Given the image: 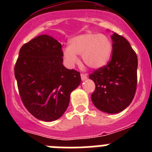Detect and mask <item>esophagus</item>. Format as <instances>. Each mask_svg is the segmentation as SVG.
Segmentation results:
<instances>
[{
    "label": "esophagus",
    "instance_id": "esophagus-1",
    "mask_svg": "<svg viewBox=\"0 0 152 152\" xmlns=\"http://www.w3.org/2000/svg\"><path fill=\"white\" fill-rule=\"evenodd\" d=\"M80 77H81V80H87V78H88L87 75H84V74H80Z\"/></svg>",
    "mask_w": 152,
    "mask_h": 152
}]
</instances>
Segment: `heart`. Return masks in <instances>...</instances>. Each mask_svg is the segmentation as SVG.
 Listing matches in <instances>:
<instances>
[{"mask_svg": "<svg viewBox=\"0 0 152 152\" xmlns=\"http://www.w3.org/2000/svg\"><path fill=\"white\" fill-rule=\"evenodd\" d=\"M113 44L110 39L103 34L87 33L70 40L69 47L63 51V56L70 65L78 62L77 55L89 68L98 69L105 66L111 57Z\"/></svg>", "mask_w": 152, "mask_h": 152, "instance_id": "obj_1", "label": "heart"}]
</instances>
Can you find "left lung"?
Listing matches in <instances>:
<instances>
[{"label": "left lung", "instance_id": "1", "mask_svg": "<svg viewBox=\"0 0 152 152\" xmlns=\"http://www.w3.org/2000/svg\"><path fill=\"white\" fill-rule=\"evenodd\" d=\"M112 58L91 74L96 88L91 95L95 107L107 113H118L129 105L137 86L138 58L124 37L113 33Z\"/></svg>", "mask_w": 152, "mask_h": 152}]
</instances>
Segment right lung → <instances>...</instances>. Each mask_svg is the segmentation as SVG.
<instances>
[{
    "label": "right lung",
    "mask_w": 152,
    "mask_h": 152,
    "mask_svg": "<svg viewBox=\"0 0 152 152\" xmlns=\"http://www.w3.org/2000/svg\"><path fill=\"white\" fill-rule=\"evenodd\" d=\"M61 44L40 35L21 47L14 68L23 105L36 119L52 122L68 107L70 94L80 84V72L63 65Z\"/></svg>",
    "instance_id": "1"
}]
</instances>
